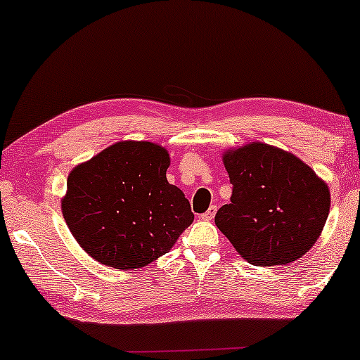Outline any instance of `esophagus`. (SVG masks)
I'll return each mask as SVG.
<instances>
[{"mask_svg":"<svg viewBox=\"0 0 360 360\" xmlns=\"http://www.w3.org/2000/svg\"><path fill=\"white\" fill-rule=\"evenodd\" d=\"M216 210H218V208H216L214 205H213V206H210V210L206 211V213L201 214V219H205V221H211V219L214 218V214H216Z\"/></svg>","mask_w":360,"mask_h":360,"instance_id":"34e87169","label":"esophagus"}]
</instances>
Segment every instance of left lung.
I'll return each instance as SVG.
<instances>
[{"instance_id":"1","label":"left lung","mask_w":360,"mask_h":360,"mask_svg":"<svg viewBox=\"0 0 360 360\" xmlns=\"http://www.w3.org/2000/svg\"><path fill=\"white\" fill-rule=\"evenodd\" d=\"M223 162L233 195L214 223L240 257L259 267L303 257L326 224V181L297 155L262 142L224 152Z\"/></svg>"}]
</instances>
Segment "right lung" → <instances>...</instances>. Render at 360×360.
<instances>
[{
  "label": "right lung",
  "instance_id": "1",
  "mask_svg": "<svg viewBox=\"0 0 360 360\" xmlns=\"http://www.w3.org/2000/svg\"><path fill=\"white\" fill-rule=\"evenodd\" d=\"M170 157L144 141L116 142L67 179L65 223L93 259L121 270L164 255L193 223L184 191L167 181Z\"/></svg>",
  "mask_w": 360,
  "mask_h": 360
}]
</instances>
